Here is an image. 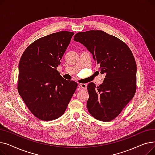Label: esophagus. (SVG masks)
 I'll return each instance as SVG.
<instances>
[{"label": "esophagus", "mask_w": 155, "mask_h": 155, "mask_svg": "<svg viewBox=\"0 0 155 155\" xmlns=\"http://www.w3.org/2000/svg\"><path fill=\"white\" fill-rule=\"evenodd\" d=\"M78 87L81 89H84V90H86L87 89V84H80L78 85Z\"/></svg>", "instance_id": "esophagus-1"}]
</instances>
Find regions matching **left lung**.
<instances>
[{"label":"left lung","instance_id":"obj_1","mask_svg":"<svg viewBox=\"0 0 155 155\" xmlns=\"http://www.w3.org/2000/svg\"><path fill=\"white\" fill-rule=\"evenodd\" d=\"M74 41L82 44L100 64L104 82L96 87L87 85V106L96 119L108 122L115 119L131 101L136 91V63L132 51L119 38L103 31L78 32Z\"/></svg>","mask_w":155,"mask_h":155}]
</instances>
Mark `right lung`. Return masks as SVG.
Segmentation results:
<instances>
[{"mask_svg":"<svg viewBox=\"0 0 155 155\" xmlns=\"http://www.w3.org/2000/svg\"><path fill=\"white\" fill-rule=\"evenodd\" d=\"M74 33L60 31L41 38L24 51L18 89L31 113L45 121L61 116L78 84L64 79L56 68Z\"/></svg>","mask_w":155,"mask_h":155,"instance_id":"add662e5","label":"right lung"}]
</instances>
